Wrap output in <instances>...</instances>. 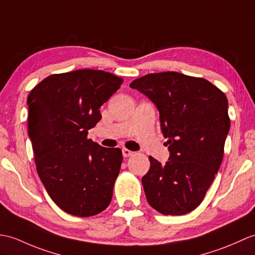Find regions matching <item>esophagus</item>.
<instances>
[{
	"label": "esophagus",
	"instance_id": "1",
	"mask_svg": "<svg viewBox=\"0 0 255 255\" xmlns=\"http://www.w3.org/2000/svg\"><path fill=\"white\" fill-rule=\"evenodd\" d=\"M134 152H132V151H130V150H128V149H123V155H124V157H129V156H131L132 154H133Z\"/></svg>",
	"mask_w": 255,
	"mask_h": 255
}]
</instances>
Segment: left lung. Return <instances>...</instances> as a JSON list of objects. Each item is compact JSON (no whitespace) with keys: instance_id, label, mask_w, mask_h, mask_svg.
Masks as SVG:
<instances>
[{"instance_id":"left-lung-1","label":"left lung","mask_w":255,"mask_h":255,"mask_svg":"<svg viewBox=\"0 0 255 255\" xmlns=\"http://www.w3.org/2000/svg\"><path fill=\"white\" fill-rule=\"evenodd\" d=\"M156 105L169 161L149 156L142 177L147 202L164 215H183L197 209L215 178L230 128L228 100L209 80L176 72L147 74L133 80Z\"/></svg>"}]
</instances>
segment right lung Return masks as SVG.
I'll return each mask as SVG.
<instances>
[{
	"mask_svg": "<svg viewBox=\"0 0 255 255\" xmlns=\"http://www.w3.org/2000/svg\"><path fill=\"white\" fill-rule=\"evenodd\" d=\"M123 81L103 70L79 69L46 77L29 93L35 168L51 199L68 214L93 216L111 203L122 150L88 139V130Z\"/></svg>",
	"mask_w": 255,
	"mask_h": 255,
	"instance_id": "add662e5",
	"label": "right lung"
}]
</instances>
